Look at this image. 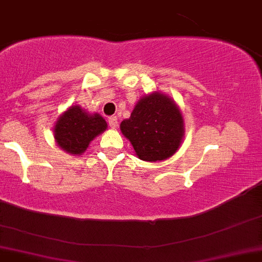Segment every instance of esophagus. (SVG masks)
<instances>
[{"label":"esophagus","instance_id":"1","mask_svg":"<svg viewBox=\"0 0 262 262\" xmlns=\"http://www.w3.org/2000/svg\"><path fill=\"white\" fill-rule=\"evenodd\" d=\"M107 123H109V126L112 127V128H115V127L118 126V118H117V117H110V118L107 119Z\"/></svg>","mask_w":262,"mask_h":262}]
</instances>
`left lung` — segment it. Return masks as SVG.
Instances as JSON below:
<instances>
[{"label":"left lung","instance_id":"8db88e82","mask_svg":"<svg viewBox=\"0 0 262 262\" xmlns=\"http://www.w3.org/2000/svg\"><path fill=\"white\" fill-rule=\"evenodd\" d=\"M121 133L140 160L160 162L175 155L181 147L184 138L183 114L170 96L155 91L136 102L129 118L122 121Z\"/></svg>","mask_w":262,"mask_h":262}]
</instances>
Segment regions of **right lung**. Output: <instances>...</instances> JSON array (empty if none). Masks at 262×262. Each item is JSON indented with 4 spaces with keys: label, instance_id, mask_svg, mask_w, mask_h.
<instances>
[{
    "label": "right lung",
    "instance_id": "right-lung-1",
    "mask_svg": "<svg viewBox=\"0 0 262 262\" xmlns=\"http://www.w3.org/2000/svg\"><path fill=\"white\" fill-rule=\"evenodd\" d=\"M107 128L98 113L91 114L79 105H71L56 121L53 134L57 145L73 156L83 155L90 143Z\"/></svg>",
    "mask_w": 262,
    "mask_h": 262
}]
</instances>
